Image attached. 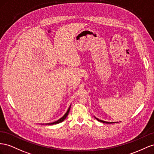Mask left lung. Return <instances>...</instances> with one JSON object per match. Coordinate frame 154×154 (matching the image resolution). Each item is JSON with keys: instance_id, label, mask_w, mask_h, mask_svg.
<instances>
[{"instance_id": "obj_1", "label": "left lung", "mask_w": 154, "mask_h": 154, "mask_svg": "<svg viewBox=\"0 0 154 154\" xmlns=\"http://www.w3.org/2000/svg\"><path fill=\"white\" fill-rule=\"evenodd\" d=\"M95 119L97 120L98 121H99V122H104V123H107V124H110V123H113V122H106V121H101V120H100V119H97L96 117H95Z\"/></svg>"}]
</instances>
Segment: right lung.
Masks as SVG:
<instances>
[{
  "label": "right lung",
  "mask_w": 154,
  "mask_h": 154,
  "mask_svg": "<svg viewBox=\"0 0 154 154\" xmlns=\"http://www.w3.org/2000/svg\"><path fill=\"white\" fill-rule=\"evenodd\" d=\"M70 107H71V106H70L69 107V108H68V111L66 112V113L65 114H64V116L63 117H61L60 119H59L58 121H55V122H51V123H48V124H46V125H56V124H58V123H60V122H63L66 118V117L68 116V113H69V109H70Z\"/></svg>",
  "instance_id": "obj_1"
}]
</instances>
